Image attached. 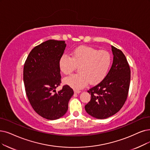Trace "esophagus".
I'll use <instances>...</instances> for the list:
<instances>
[{
	"instance_id": "obj_1",
	"label": "esophagus",
	"mask_w": 150,
	"mask_h": 150,
	"mask_svg": "<svg viewBox=\"0 0 150 150\" xmlns=\"http://www.w3.org/2000/svg\"><path fill=\"white\" fill-rule=\"evenodd\" d=\"M74 92L75 93H81V91H79V90H74Z\"/></svg>"
}]
</instances>
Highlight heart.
Returning a JSON list of instances; mask_svg holds the SVG:
<instances>
[{"label": "heart", "instance_id": "heart-1", "mask_svg": "<svg viewBox=\"0 0 150 150\" xmlns=\"http://www.w3.org/2000/svg\"><path fill=\"white\" fill-rule=\"evenodd\" d=\"M71 58L63 55L59 59V68L65 75L78 67L79 73L64 79L66 85L74 89H80L87 83L95 84L102 81L111 67L112 57L106 50H98L92 47L80 46L71 52Z\"/></svg>", "mask_w": 150, "mask_h": 150}]
</instances>
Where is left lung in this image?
<instances>
[{
  "instance_id": "8db88e82",
  "label": "left lung",
  "mask_w": 150,
  "mask_h": 150,
  "mask_svg": "<svg viewBox=\"0 0 150 150\" xmlns=\"http://www.w3.org/2000/svg\"><path fill=\"white\" fill-rule=\"evenodd\" d=\"M113 62L103 80L87 92L91 101L85 106L91 116L103 119L115 115L127 99L130 81V69L122 52L111 46Z\"/></svg>"
}]
</instances>
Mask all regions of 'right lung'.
Returning <instances> with one entry per match:
<instances>
[{"instance_id": "obj_1", "label": "right lung", "mask_w": 150, "mask_h": 150, "mask_svg": "<svg viewBox=\"0 0 150 150\" xmlns=\"http://www.w3.org/2000/svg\"><path fill=\"white\" fill-rule=\"evenodd\" d=\"M66 47L63 40L44 42L31 51L24 65L23 81L29 102L39 115L49 120L65 115L74 94L67 85L57 92L55 90L61 82L58 62Z\"/></svg>"}]
</instances>
